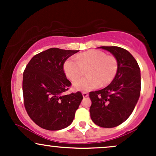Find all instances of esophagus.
Returning a JSON list of instances; mask_svg holds the SVG:
<instances>
[{
    "label": "esophagus",
    "instance_id": "34e87169",
    "mask_svg": "<svg viewBox=\"0 0 156 156\" xmlns=\"http://www.w3.org/2000/svg\"><path fill=\"white\" fill-rule=\"evenodd\" d=\"M82 95H83V98H87V97H88L89 94H87V92H82Z\"/></svg>",
    "mask_w": 156,
    "mask_h": 156
}]
</instances>
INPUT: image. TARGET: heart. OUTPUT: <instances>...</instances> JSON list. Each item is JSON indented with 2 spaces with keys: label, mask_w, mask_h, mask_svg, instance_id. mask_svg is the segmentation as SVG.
Instances as JSON below:
<instances>
[{
  "label": "heart",
  "mask_w": 156,
  "mask_h": 156,
  "mask_svg": "<svg viewBox=\"0 0 156 156\" xmlns=\"http://www.w3.org/2000/svg\"><path fill=\"white\" fill-rule=\"evenodd\" d=\"M64 71L68 78L75 80L87 69V75L75 80L73 89L77 91H90L100 85H108L114 79L118 70V62L113 55L98 50H91L78 55L76 58H69L64 62Z\"/></svg>",
  "instance_id": "obj_1"
}]
</instances>
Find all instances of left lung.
<instances>
[{"label":"left lung","instance_id":"8db88e82","mask_svg":"<svg viewBox=\"0 0 156 156\" xmlns=\"http://www.w3.org/2000/svg\"><path fill=\"white\" fill-rule=\"evenodd\" d=\"M117 58L118 70L112 83L101 90L91 92L89 112L94 124L114 128L126 120L133 112L140 96V68L128 51L117 46H102Z\"/></svg>","mask_w":156,"mask_h":156}]
</instances>
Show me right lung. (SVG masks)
<instances>
[{"label":"right lung","instance_id":"1","mask_svg":"<svg viewBox=\"0 0 156 156\" xmlns=\"http://www.w3.org/2000/svg\"><path fill=\"white\" fill-rule=\"evenodd\" d=\"M78 52L50 48L35 55L27 64L23 79L24 105L30 118L42 128L62 130L74 119L83 96L80 92L63 94L71 85L63 65Z\"/></svg>","mask_w":156,"mask_h":156}]
</instances>
